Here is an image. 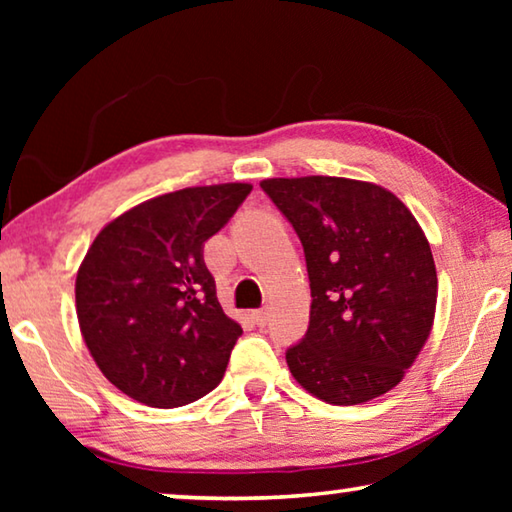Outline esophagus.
Wrapping results in <instances>:
<instances>
[{
  "mask_svg": "<svg viewBox=\"0 0 512 512\" xmlns=\"http://www.w3.org/2000/svg\"><path fill=\"white\" fill-rule=\"evenodd\" d=\"M253 320H255V325L264 327V325L268 323V311H266V309H257V311H253Z\"/></svg>",
  "mask_w": 512,
  "mask_h": 512,
  "instance_id": "34e87169",
  "label": "esophagus"
}]
</instances>
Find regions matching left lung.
Listing matches in <instances>:
<instances>
[{
	"mask_svg": "<svg viewBox=\"0 0 512 512\" xmlns=\"http://www.w3.org/2000/svg\"><path fill=\"white\" fill-rule=\"evenodd\" d=\"M305 250L311 309L287 348L298 384L318 400L352 406L397 386L429 339L436 264L400 198L350 178L262 180Z\"/></svg>",
	"mask_w": 512,
	"mask_h": 512,
	"instance_id": "8db88e82",
	"label": "left lung"
}]
</instances>
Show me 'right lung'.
I'll return each mask as SVG.
<instances>
[{"mask_svg":"<svg viewBox=\"0 0 512 512\" xmlns=\"http://www.w3.org/2000/svg\"><path fill=\"white\" fill-rule=\"evenodd\" d=\"M253 185L187 187L103 228L76 275V316L90 354L121 393L155 409L219 386L241 325L223 314L203 246Z\"/></svg>","mask_w":512,"mask_h":512,"instance_id":"add662e5","label":"right lung"}]
</instances>
